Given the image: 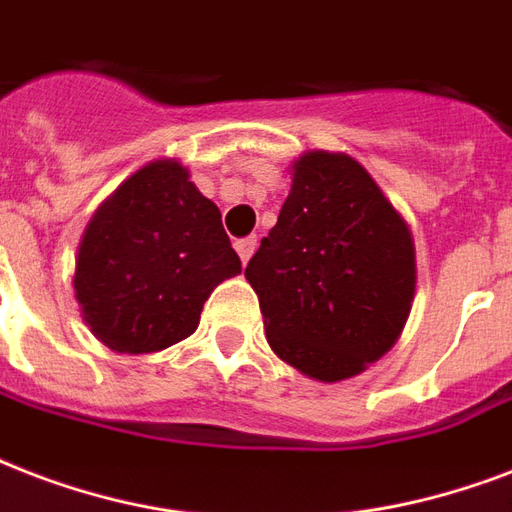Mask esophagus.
I'll return each instance as SVG.
<instances>
[{"instance_id":"obj_1","label":"esophagus","mask_w":512,"mask_h":512,"mask_svg":"<svg viewBox=\"0 0 512 512\" xmlns=\"http://www.w3.org/2000/svg\"><path fill=\"white\" fill-rule=\"evenodd\" d=\"M235 251L240 253L243 264H248V259H251L253 251H256V237H243V240H237Z\"/></svg>"}]
</instances>
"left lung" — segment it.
Wrapping results in <instances>:
<instances>
[{"label": "left lung", "instance_id": "left-lung-1", "mask_svg": "<svg viewBox=\"0 0 512 512\" xmlns=\"http://www.w3.org/2000/svg\"><path fill=\"white\" fill-rule=\"evenodd\" d=\"M291 178L245 277L277 358L318 382H342L382 358L406 326L414 237L350 154H301Z\"/></svg>", "mask_w": 512, "mask_h": 512}]
</instances>
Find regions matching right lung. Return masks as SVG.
<instances>
[{"instance_id": "add662e5", "label": "right lung", "mask_w": 512, "mask_h": 512, "mask_svg": "<svg viewBox=\"0 0 512 512\" xmlns=\"http://www.w3.org/2000/svg\"><path fill=\"white\" fill-rule=\"evenodd\" d=\"M240 269L219 208L181 162L154 160L93 213L74 296L98 342L141 355L194 334L213 288Z\"/></svg>"}]
</instances>
